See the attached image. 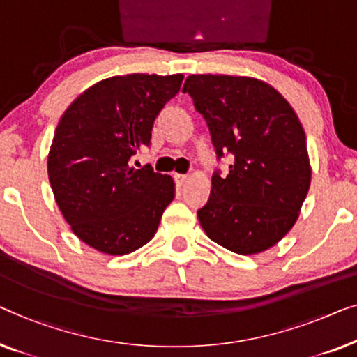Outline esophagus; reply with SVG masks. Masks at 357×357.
I'll return each mask as SVG.
<instances>
[{"label":"esophagus","mask_w":357,"mask_h":357,"mask_svg":"<svg viewBox=\"0 0 357 357\" xmlns=\"http://www.w3.org/2000/svg\"><path fill=\"white\" fill-rule=\"evenodd\" d=\"M174 181H176V184L181 188L188 181V174H174Z\"/></svg>","instance_id":"34e87169"}]
</instances>
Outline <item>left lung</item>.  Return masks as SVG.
Instances as JSON below:
<instances>
[{"mask_svg":"<svg viewBox=\"0 0 357 357\" xmlns=\"http://www.w3.org/2000/svg\"><path fill=\"white\" fill-rule=\"evenodd\" d=\"M183 92L207 123L220 160L207 204L197 210L205 234L231 252H264L293 228L310 185L303 124L272 85L252 77L199 74Z\"/></svg>","mask_w":357,"mask_h":357,"instance_id":"8db88e82","label":"left lung"}]
</instances>
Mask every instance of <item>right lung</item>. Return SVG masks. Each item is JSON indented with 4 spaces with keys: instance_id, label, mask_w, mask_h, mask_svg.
Wrapping results in <instances>:
<instances>
[{
    "instance_id": "right-lung-1",
    "label": "right lung",
    "mask_w": 357,
    "mask_h": 357,
    "mask_svg": "<svg viewBox=\"0 0 357 357\" xmlns=\"http://www.w3.org/2000/svg\"><path fill=\"white\" fill-rule=\"evenodd\" d=\"M183 74L114 76L80 93L59 119L48 178L80 241L109 255L134 252L157 233L174 199L172 176L130 167L149 147L155 118L179 92Z\"/></svg>"
}]
</instances>
